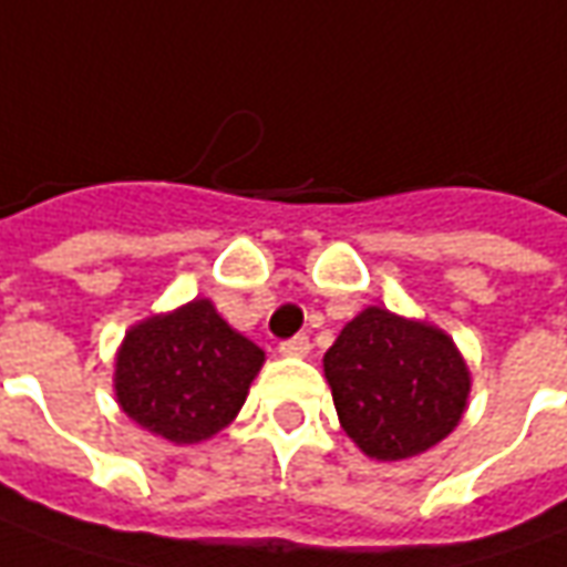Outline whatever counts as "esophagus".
I'll use <instances>...</instances> for the list:
<instances>
[{
	"instance_id": "obj_1",
	"label": "esophagus",
	"mask_w": 567,
	"mask_h": 567,
	"mask_svg": "<svg viewBox=\"0 0 567 567\" xmlns=\"http://www.w3.org/2000/svg\"><path fill=\"white\" fill-rule=\"evenodd\" d=\"M279 352L282 355H291V359H303L307 352H310V338L307 334H295V338H288L279 343Z\"/></svg>"
}]
</instances>
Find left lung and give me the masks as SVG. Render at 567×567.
<instances>
[{
	"instance_id": "left-lung-1",
	"label": "left lung",
	"mask_w": 567,
	"mask_h": 567,
	"mask_svg": "<svg viewBox=\"0 0 567 567\" xmlns=\"http://www.w3.org/2000/svg\"><path fill=\"white\" fill-rule=\"evenodd\" d=\"M340 426L374 461H405L461 423L470 368L435 324L368 307L322 359Z\"/></svg>"
}]
</instances>
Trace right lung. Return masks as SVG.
<instances>
[{"mask_svg":"<svg viewBox=\"0 0 567 567\" xmlns=\"http://www.w3.org/2000/svg\"><path fill=\"white\" fill-rule=\"evenodd\" d=\"M260 365L264 350L196 297L134 324L116 352L113 386L137 426L193 445L233 423Z\"/></svg>","mask_w":567,"mask_h":567,"instance_id":"obj_1","label":"right lung"}]
</instances>
